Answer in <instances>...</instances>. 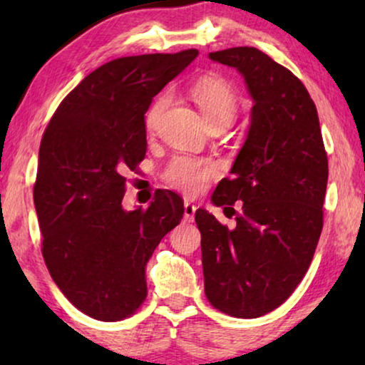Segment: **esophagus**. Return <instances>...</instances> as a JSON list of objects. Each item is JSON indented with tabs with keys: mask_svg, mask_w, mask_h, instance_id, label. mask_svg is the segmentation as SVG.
Here are the masks:
<instances>
[{
	"mask_svg": "<svg viewBox=\"0 0 365 365\" xmlns=\"http://www.w3.org/2000/svg\"><path fill=\"white\" fill-rule=\"evenodd\" d=\"M196 206H194V202L191 201H184V219H186L187 222H192L194 221V214H196Z\"/></svg>",
	"mask_w": 365,
	"mask_h": 365,
	"instance_id": "34e87169",
	"label": "esophagus"
}]
</instances>
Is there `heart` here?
<instances>
[{"mask_svg": "<svg viewBox=\"0 0 365 365\" xmlns=\"http://www.w3.org/2000/svg\"><path fill=\"white\" fill-rule=\"evenodd\" d=\"M189 93H191V98L197 104V108L201 109L209 126H214V124L229 126L232 123L237 113V96L226 79L216 76V74H206L191 84ZM168 103V94H159L154 99L146 113L148 129L156 126L158 119L166 109ZM216 174L217 168L212 163L187 156V154H178L169 161L163 176L164 181L171 187L186 194H197L207 187L209 181Z\"/></svg>", "mask_w": 365, "mask_h": 365, "instance_id": "obj_1", "label": "heart"}]
</instances>
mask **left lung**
<instances>
[{
    "mask_svg": "<svg viewBox=\"0 0 365 365\" xmlns=\"http://www.w3.org/2000/svg\"><path fill=\"white\" fill-rule=\"evenodd\" d=\"M209 58L241 73L254 106L231 178L212 194L216 206L242 202L236 227L196 211L204 292L221 312L254 319L281 306L311 266L322 231L327 154L316 104L287 68L249 46Z\"/></svg>",
    "mask_w": 365,
    "mask_h": 365,
    "instance_id": "8db88e82",
    "label": "left lung"
}]
</instances>
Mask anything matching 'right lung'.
<instances>
[{
	"mask_svg": "<svg viewBox=\"0 0 365 365\" xmlns=\"http://www.w3.org/2000/svg\"><path fill=\"white\" fill-rule=\"evenodd\" d=\"M197 49L113 59L89 73L53 114L33 189L43 257L68 301L123 321L148 294L146 264L181 222L184 202L159 189L146 211H124L128 171L146 156L144 114Z\"/></svg>",
	"mask_w": 365,
	"mask_h": 365,
	"instance_id": "add662e5",
	"label": "right lung"
}]
</instances>
